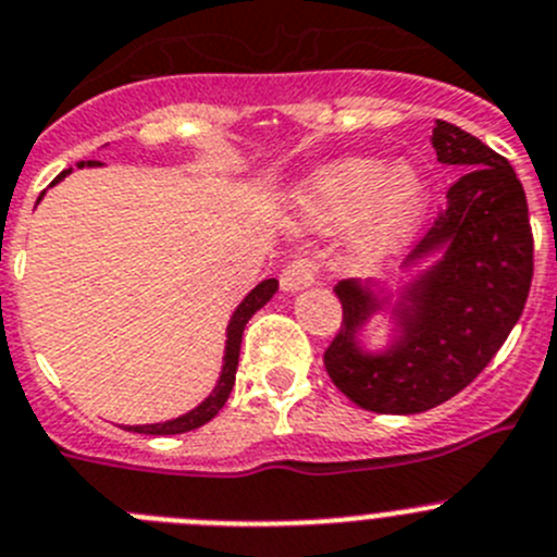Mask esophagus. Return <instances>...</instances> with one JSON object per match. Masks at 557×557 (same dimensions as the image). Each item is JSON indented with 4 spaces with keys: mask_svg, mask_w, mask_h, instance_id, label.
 Returning a JSON list of instances; mask_svg holds the SVG:
<instances>
[{
    "mask_svg": "<svg viewBox=\"0 0 557 557\" xmlns=\"http://www.w3.org/2000/svg\"><path fill=\"white\" fill-rule=\"evenodd\" d=\"M315 280H319V263L310 261V258H296L280 274L283 290H302L308 285H313Z\"/></svg>",
    "mask_w": 557,
    "mask_h": 557,
    "instance_id": "1",
    "label": "esophagus"
}]
</instances>
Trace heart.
<instances>
[{"mask_svg": "<svg viewBox=\"0 0 557 557\" xmlns=\"http://www.w3.org/2000/svg\"><path fill=\"white\" fill-rule=\"evenodd\" d=\"M429 181L409 161L351 156L313 170L290 191L296 220L335 227L351 220V244L366 258H382L407 244L429 214Z\"/></svg>", "mask_w": 557, "mask_h": 557, "instance_id": "b5f03b06", "label": "heart"}]
</instances>
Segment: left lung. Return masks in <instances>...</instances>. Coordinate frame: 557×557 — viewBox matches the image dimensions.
Here are the masks:
<instances>
[{"instance_id": "obj_1", "label": "left lung", "mask_w": 557, "mask_h": 557, "mask_svg": "<svg viewBox=\"0 0 557 557\" xmlns=\"http://www.w3.org/2000/svg\"><path fill=\"white\" fill-rule=\"evenodd\" d=\"M436 161L465 170L448 189L407 267L434 258L389 308L393 341L384 351L360 346L368 321L389 305L373 280H341L343 324L324 368L357 407L379 414H418L454 398L500 351L528 302L533 233L528 200L500 153L459 126L436 121Z\"/></svg>"}]
</instances>
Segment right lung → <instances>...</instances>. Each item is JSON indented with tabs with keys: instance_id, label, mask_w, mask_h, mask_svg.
Returning <instances> with one entry per match:
<instances>
[{
	"instance_id": "1",
	"label": "right lung",
	"mask_w": 557,
	"mask_h": 557,
	"mask_svg": "<svg viewBox=\"0 0 557 557\" xmlns=\"http://www.w3.org/2000/svg\"><path fill=\"white\" fill-rule=\"evenodd\" d=\"M98 164H101V161H79L76 168H79V170L82 168H98ZM65 175H71V170H62V173L54 178V184H60ZM54 184H51V186H54ZM40 197H44V195H40ZM40 197H38V200H40ZM274 294H277V280L269 277V280H263V283L255 285V288L249 290L247 296H244L242 305L233 310L231 324H227V332H225L227 341H225V357H222V373H220V379H216V387L208 393L206 401H200L195 409H189L186 414H181V418L164 420V423L126 425V429L137 431V434L168 436V434H184V431H195V429H200V425H206L208 420L214 418V414L220 412L222 407H225L233 384H236V368H238V351H242L244 326H247V321L252 319V315L258 313V310H261Z\"/></svg>"
}]
</instances>
